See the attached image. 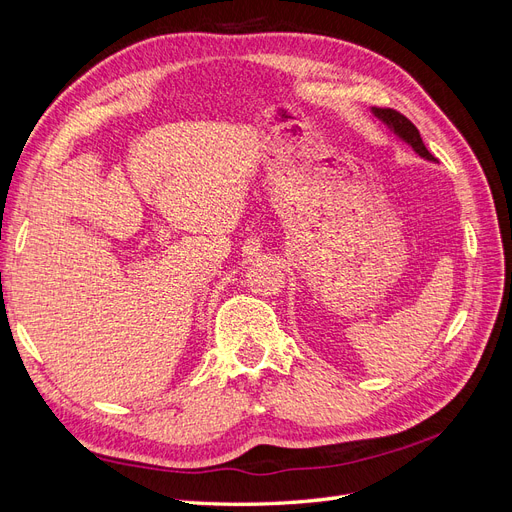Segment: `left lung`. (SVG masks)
<instances>
[{
	"label": "left lung",
	"instance_id": "8db88e82",
	"mask_svg": "<svg viewBox=\"0 0 512 512\" xmlns=\"http://www.w3.org/2000/svg\"><path fill=\"white\" fill-rule=\"evenodd\" d=\"M371 115L380 119L384 126L391 130V134H395L401 143L410 145L414 149V153H418V156H421L423 160L436 162V158H433L431 153L427 151L423 138H421V132L416 130V126L408 117L393 111V108H376V106H371Z\"/></svg>",
	"mask_w": 512,
	"mask_h": 512
}]
</instances>
